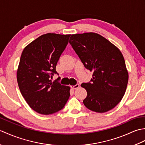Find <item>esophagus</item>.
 I'll list each match as a JSON object with an SVG mask.
<instances>
[{
	"label": "esophagus",
	"mask_w": 145,
	"mask_h": 145,
	"mask_svg": "<svg viewBox=\"0 0 145 145\" xmlns=\"http://www.w3.org/2000/svg\"><path fill=\"white\" fill-rule=\"evenodd\" d=\"M79 87H80V85L79 84H76L75 85L71 86V88H72V89H76V88H78Z\"/></svg>",
	"instance_id": "obj_1"
}]
</instances>
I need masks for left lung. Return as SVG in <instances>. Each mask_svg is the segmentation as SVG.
Masks as SVG:
<instances>
[{
  "mask_svg": "<svg viewBox=\"0 0 145 145\" xmlns=\"http://www.w3.org/2000/svg\"><path fill=\"white\" fill-rule=\"evenodd\" d=\"M69 43L86 69L93 72L91 83L81 85L87 92L84 105L98 113L113 109L123 97L128 82L121 51L94 32L72 34Z\"/></svg>",
  "mask_w": 145,
  "mask_h": 145,
  "instance_id": "obj_1",
  "label": "left lung"
}]
</instances>
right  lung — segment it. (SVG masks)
<instances>
[{"mask_svg":"<svg viewBox=\"0 0 145 145\" xmlns=\"http://www.w3.org/2000/svg\"><path fill=\"white\" fill-rule=\"evenodd\" d=\"M70 35L48 33L24 48L17 71L18 87L29 106L42 115L61 110L70 97V87L52 82Z\"/></svg>","mask_w":145,"mask_h":145,"instance_id":"right-lung-1","label":"right lung"}]
</instances>
